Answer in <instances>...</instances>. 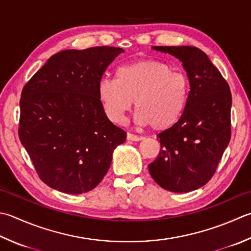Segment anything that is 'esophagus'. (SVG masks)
Listing matches in <instances>:
<instances>
[{
    "instance_id": "34e87169",
    "label": "esophagus",
    "mask_w": 251,
    "mask_h": 251,
    "mask_svg": "<svg viewBox=\"0 0 251 251\" xmlns=\"http://www.w3.org/2000/svg\"><path fill=\"white\" fill-rule=\"evenodd\" d=\"M126 139L129 141H140V140H143V136H138V135H135L133 133H130V132H127Z\"/></svg>"
}]
</instances>
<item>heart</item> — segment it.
<instances>
[{"mask_svg": "<svg viewBox=\"0 0 251 251\" xmlns=\"http://www.w3.org/2000/svg\"><path fill=\"white\" fill-rule=\"evenodd\" d=\"M189 92L187 75L158 61L121 65L116 79L102 78L98 85V97L113 124L124 122L134 100L135 121L155 131L168 130L180 120Z\"/></svg>", "mask_w": 251, "mask_h": 251, "instance_id": "b5f03b06", "label": "heart"}]
</instances>
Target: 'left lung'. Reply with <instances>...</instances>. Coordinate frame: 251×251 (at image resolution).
<instances>
[{
    "label": "left lung",
    "mask_w": 251,
    "mask_h": 251,
    "mask_svg": "<svg viewBox=\"0 0 251 251\" xmlns=\"http://www.w3.org/2000/svg\"><path fill=\"white\" fill-rule=\"evenodd\" d=\"M182 62L190 83L186 110L157 136L160 151L149 165L158 186L172 192L199 189L214 176L231 135V94L204 52L197 47H154Z\"/></svg>",
    "instance_id": "obj_1"
}]
</instances>
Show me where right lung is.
<instances>
[{
    "label": "right lung",
    "instance_id": "obj_1",
    "mask_svg": "<svg viewBox=\"0 0 251 251\" xmlns=\"http://www.w3.org/2000/svg\"><path fill=\"white\" fill-rule=\"evenodd\" d=\"M124 49L58 52L22 91L18 136L38 177L55 190H93L126 133L108 119L98 97L102 75Z\"/></svg>",
    "mask_w": 251,
    "mask_h": 251
}]
</instances>
